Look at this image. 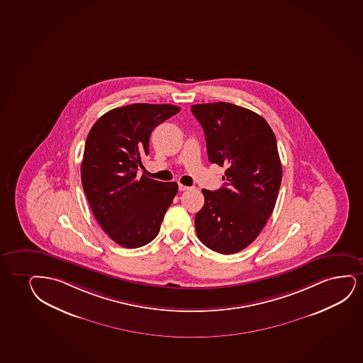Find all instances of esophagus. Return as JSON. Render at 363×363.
Masks as SVG:
<instances>
[{"label": "esophagus", "mask_w": 363, "mask_h": 363, "mask_svg": "<svg viewBox=\"0 0 363 363\" xmlns=\"http://www.w3.org/2000/svg\"><path fill=\"white\" fill-rule=\"evenodd\" d=\"M178 189H179V191H186V190H189V186H186V185H183V184H178Z\"/></svg>", "instance_id": "1"}]
</instances>
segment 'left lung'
<instances>
[{
	"label": "left lung",
	"instance_id": "1",
	"mask_svg": "<svg viewBox=\"0 0 363 363\" xmlns=\"http://www.w3.org/2000/svg\"><path fill=\"white\" fill-rule=\"evenodd\" d=\"M211 163L225 167V186L202 189L205 203L195 216L199 239L220 254L247 248L275 207L282 167L275 133L260 115L225 101L195 104Z\"/></svg>",
	"mask_w": 363,
	"mask_h": 363
}]
</instances>
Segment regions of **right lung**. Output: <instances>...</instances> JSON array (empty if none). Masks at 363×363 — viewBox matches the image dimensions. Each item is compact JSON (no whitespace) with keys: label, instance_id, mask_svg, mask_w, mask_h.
Returning <instances> with one entry per match:
<instances>
[{"label":"right lung","instance_id":"add662e5","mask_svg":"<svg viewBox=\"0 0 363 363\" xmlns=\"http://www.w3.org/2000/svg\"><path fill=\"white\" fill-rule=\"evenodd\" d=\"M172 104L138 103L109 111L88 133L81 179L93 215L103 230L124 248H140L156 238L178 191L138 170L150 153V136L158 125L179 113Z\"/></svg>","mask_w":363,"mask_h":363}]
</instances>
